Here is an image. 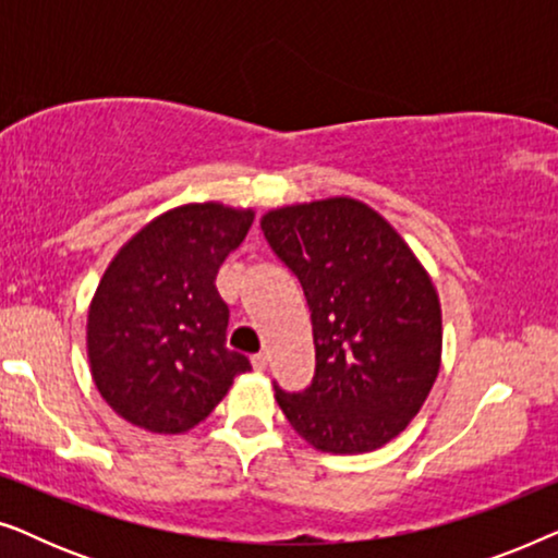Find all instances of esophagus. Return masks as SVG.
<instances>
[{
  "instance_id": "obj_1",
  "label": "esophagus",
  "mask_w": 558,
  "mask_h": 558,
  "mask_svg": "<svg viewBox=\"0 0 558 558\" xmlns=\"http://www.w3.org/2000/svg\"><path fill=\"white\" fill-rule=\"evenodd\" d=\"M251 365H254L256 371H266V365H269V355H266V353L251 355Z\"/></svg>"
}]
</instances>
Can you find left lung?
<instances>
[{
	"label": "left lung",
	"mask_w": 558,
	"mask_h": 558,
	"mask_svg": "<svg viewBox=\"0 0 558 558\" xmlns=\"http://www.w3.org/2000/svg\"><path fill=\"white\" fill-rule=\"evenodd\" d=\"M262 231L307 296L315 376L277 401L312 447L371 452L407 429L439 373L441 312L399 233L350 197L266 213Z\"/></svg>",
	"instance_id": "1"
}]
</instances>
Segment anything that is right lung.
<instances>
[{
	"label": "right lung",
	"instance_id": "add662e5",
	"mask_svg": "<svg viewBox=\"0 0 558 558\" xmlns=\"http://www.w3.org/2000/svg\"><path fill=\"white\" fill-rule=\"evenodd\" d=\"M251 210L182 205L142 228L106 269L88 310V361L106 403L142 429L180 434L223 399L248 357L226 348L216 277Z\"/></svg>",
	"mask_w": 558,
	"mask_h": 558
}]
</instances>
